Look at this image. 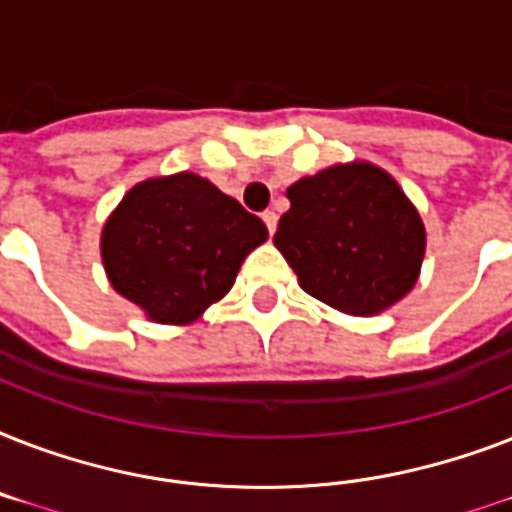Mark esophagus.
<instances>
[{
    "label": "esophagus",
    "instance_id": "esophagus-1",
    "mask_svg": "<svg viewBox=\"0 0 512 512\" xmlns=\"http://www.w3.org/2000/svg\"><path fill=\"white\" fill-rule=\"evenodd\" d=\"M263 223L268 225V233H276V223H279V215H276V212H273V209H265L263 212Z\"/></svg>",
    "mask_w": 512,
    "mask_h": 512
}]
</instances>
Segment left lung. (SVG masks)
I'll list each match as a JSON object with an SVG mask.
<instances>
[{
	"label": "left lung",
	"mask_w": 512,
	"mask_h": 512,
	"mask_svg": "<svg viewBox=\"0 0 512 512\" xmlns=\"http://www.w3.org/2000/svg\"><path fill=\"white\" fill-rule=\"evenodd\" d=\"M287 199L273 244L308 295L350 316H374L412 292L425 225L388 172L335 164L289 185Z\"/></svg>",
	"instance_id": "1"
}]
</instances>
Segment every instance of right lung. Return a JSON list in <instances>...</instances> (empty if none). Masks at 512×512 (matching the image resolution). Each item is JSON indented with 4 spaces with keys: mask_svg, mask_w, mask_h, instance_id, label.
I'll list each match as a JSON object with an SVG mask.
<instances>
[{
    "mask_svg": "<svg viewBox=\"0 0 512 512\" xmlns=\"http://www.w3.org/2000/svg\"><path fill=\"white\" fill-rule=\"evenodd\" d=\"M268 228L239 201L193 175L143 180L103 225L111 287L156 324H191L228 295Z\"/></svg>",
    "mask_w": 512,
    "mask_h": 512,
    "instance_id": "right-lung-1",
    "label": "right lung"
}]
</instances>
